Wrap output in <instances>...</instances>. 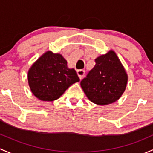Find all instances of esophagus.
I'll return each mask as SVG.
<instances>
[{
	"instance_id": "esophagus-1",
	"label": "esophagus",
	"mask_w": 153,
	"mask_h": 153,
	"mask_svg": "<svg viewBox=\"0 0 153 153\" xmlns=\"http://www.w3.org/2000/svg\"><path fill=\"white\" fill-rule=\"evenodd\" d=\"M76 72H77V74H78V76L79 77L80 79H82V77L84 76L85 75V71L82 70V69H80V70H77Z\"/></svg>"
}]
</instances>
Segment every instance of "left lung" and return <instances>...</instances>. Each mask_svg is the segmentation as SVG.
<instances>
[{
	"label": "left lung",
	"instance_id": "1",
	"mask_svg": "<svg viewBox=\"0 0 153 153\" xmlns=\"http://www.w3.org/2000/svg\"><path fill=\"white\" fill-rule=\"evenodd\" d=\"M96 65L81 82L85 95L94 103L109 105L122 95L127 82V75L113 51L95 59Z\"/></svg>",
	"mask_w": 153,
	"mask_h": 153
}]
</instances>
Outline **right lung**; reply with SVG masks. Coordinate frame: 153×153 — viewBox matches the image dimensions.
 <instances>
[{"instance_id": "add662e5", "label": "right lung", "mask_w": 153, "mask_h": 153, "mask_svg": "<svg viewBox=\"0 0 153 153\" xmlns=\"http://www.w3.org/2000/svg\"><path fill=\"white\" fill-rule=\"evenodd\" d=\"M28 81L37 98L51 102L59 98L79 78L74 69L67 67V61L62 55L47 51L29 69Z\"/></svg>"}]
</instances>
